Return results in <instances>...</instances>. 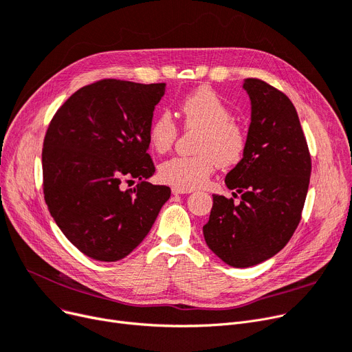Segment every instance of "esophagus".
I'll use <instances>...</instances> for the list:
<instances>
[{
    "label": "esophagus",
    "mask_w": 352,
    "mask_h": 352,
    "mask_svg": "<svg viewBox=\"0 0 352 352\" xmlns=\"http://www.w3.org/2000/svg\"><path fill=\"white\" fill-rule=\"evenodd\" d=\"M171 191H173V194H174V195H178V194H190V192H192V190L181 188V187H173V188H171Z\"/></svg>",
    "instance_id": "34e87169"
}]
</instances>
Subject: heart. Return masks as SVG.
<instances>
[{"mask_svg": "<svg viewBox=\"0 0 352 352\" xmlns=\"http://www.w3.org/2000/svg\"><path fill=\"white\" fill-rule=\"evenodd\" d=\"M184 128L199 131L197 155L175 157L160 165V178L174 187H202L215 166L230 168L243 160L247 148L244 128L232 120L230 107L214 89L201 87L179 104ZM178 137V125L170 113H160L148 128V141L158 154L168 153Z\"/></svg>", "mask_w": 352, "mask_h": 352, "instance_id": "heart-1", "label": "heart"}]
</instances>
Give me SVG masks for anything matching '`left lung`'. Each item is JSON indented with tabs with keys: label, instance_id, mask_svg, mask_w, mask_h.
Listing matches in <instances>:
<instances>
[{
	"label": "left lung",
	"instance_id": "obj_1",
	"mask_svg": "<svg viewBox=\"0 0 352 352\" xmlns=\"http://www.w3.org/2000/svg\"><path fill=\"white\" fill-rule=\"evenodd\" d=\"M243 88L251 124L243 160L227 174L234 198L212 195L202 227L208 248L226 264L247 268L280 252L297 230L311 175V155L291 100L258 78Z\"/></svg>",
	"mask_w": 352,
	"mask_h": 352
}]
</instances>
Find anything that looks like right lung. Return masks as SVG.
<instances>
[{"instance_id": "obj_1", "label": "right lung", "mask_w": 352, "mask_h": 352, "mask_svg": "<svg viewBox=\"0 0 352 352\" xmlns=\"http://www.w3.org/2000/svg\"><path fill=\"white\" fill-rule=\"evenodd\" d=\"M165 84L101 80L58 108L43 148L44 198L68 241L97 261L114 263L150 232L170 187L155 173L148 128ZM139 179L122 192V179Z\"/></svg>"}]
</instances>
